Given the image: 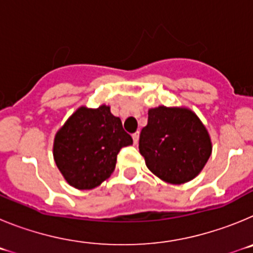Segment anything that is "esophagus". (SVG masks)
<instances>
[{
    "instance_id": "1",
    "label": "esophagus",
    "mask_w": 253,
    "mask_h": 253,
    "mask_svg": "<svg viewBox=\"0 0 253 253\" xmlns=\"http://www.w3.org/2000/svg\"><path fill=\"white\" fill-rule=\"evenodd\" d=\"M138 142H139V133L137 131V133L133 134V143L135 144V146H137Z\"/></svg>"
}]
</instances>
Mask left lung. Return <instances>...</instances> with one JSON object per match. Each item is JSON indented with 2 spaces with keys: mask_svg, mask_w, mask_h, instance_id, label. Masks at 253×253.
<instances>
[{
  "mask_svg": "<svg viewBox=\"0 0 253 253\" xmlns=\"http://www.w3.org/2000/svg\"><path fill=\"white\" fill-rule=\"evenodd\" d=\"M211 148L208 129L193 110L163 105L148 110L139 152L149 171L162 181L181 185L195 178L207 165Z\"/></svg>",
  "mask_w": 253,
  "mask_h": 253,
  "instance_id": "8db88e82",
  "label": "left lung"
}]
</instances>
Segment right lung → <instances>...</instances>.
<instances>
[{
	"mask_svg": "<svg viewBox=\"0 0 253 253\" xmlns=\"http://www.w3.org/2000/svg\"><path fill=\"white\" fill-rule=\"evenodd\" d=\"M133 139L110 106H81L55 133L53 157L64 180L78 190H91L110 177L116 157Z\"/></svg>",
	"mask_w": 253,
	"mask_h": 253,
	"instance_id": "right-lung-1",
	"label": "right lung"
}]
</instances>
